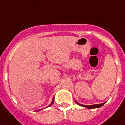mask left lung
I'll return each mask as SVG.
<instances>
[{"label": "left lung", "mask_w": 125, "mask_h": 125, "mask_svg": "<svg viewBox=\"0 0 125 125\" xmlns=\"http://www.w3.org/2000/svg\"><path fill=\"white\" fill-rule=\"evenodd\" d=\"M76 102V103H77V104H78V105H81V106L84 107L88 108V109H95V108H99V107H100L103 106L104 105V104L105 103V102H104V103H102V104H98L92 105H85L80 104H79L78 102Z\"/></svg>", "instance_id": "obj_1"}]
</instances>
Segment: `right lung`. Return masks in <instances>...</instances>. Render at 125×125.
I'll return each instance as SVG.
<instances>
[{"mask_svg":"<svg viewBox=\"0 0 125 125\" xmlns=\"http://www.w3.org/2000/svg\"><path fill=\"white\" fill-rule=\"evenodd\" d=\"M53 102H54V98H53V100H52V102H51V104H50V105H49V106H50V105H51L53 104ZM39 111V110H37V111Z\"/></svg>","mask_w":125,"mask_h":125,"instance_id":"1","label":"right lung"}]
</instances>
